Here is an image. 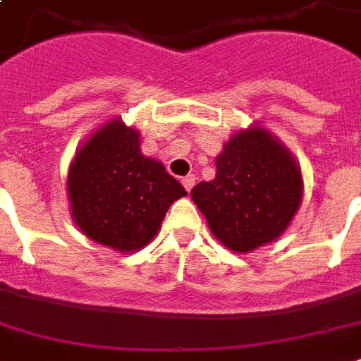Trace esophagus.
Masks as SVG:
<instances>
[{"label": "esophagus", "instance_id": "34e87169", "mask_svg": "<svg viewBox=\"0 0 361 361\" xmlns=\"http://www.w3.org/2000/svg\"><path fill=\"white\" fill-rule=\"evenodd\" d=\"M195 181H197V178H195L192 174H189V176H185V178H181V185L185 187L187 191H191L192 185H195Z\"/></svg>", "mask_w": 361, "mask_h": 361}]
</instances>
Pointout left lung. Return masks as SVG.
Here are the masks:
<instances>
[{
	"label": "left lung",
	"mask_w": 361,
	"mask_h": 361,
	"mask_svg": "<svg viewBox=\"0 0 361 361\" xmlns=\"http://www.w3.org/2000/svg\"><path fill=\"white\" fill-rule=\"evenodd\" d=\"M215 166V180L191 191L214 236L236 252L277 240L303 195L302 170L290 152L269 130L249 127L232 135Z\"/></svg>",
	"instance_id": "obj_1"
}]
</instances>
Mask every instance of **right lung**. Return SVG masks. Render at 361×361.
<instances>
[{"mask_svg":"<svg viewBox=\"0 0 361 361\" xmlns=\"http://www.w3.org/2000/svg\"><path fill=\"white\" fill-rule=\"evenodd\" d=\"M71 215L90 240L120 252L147 245L187 191L163 163L142 155L140 133L120 118L95 130L67 176Z\"/></svg>","mask_w":361,"mask_h":361,"instance_id":"add662e5","label":"right lung"}]
</instances>
